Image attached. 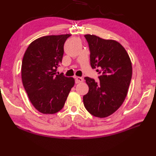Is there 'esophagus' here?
Masks as SVG:
<instances>
[{
    "mask_svg": "<svg viewBox=\"0 0 156 156\" xmlns=\"http://www.w3.org/2000/svg\"><path fill=\"white\" fill-rule=\"evenodd\" d=\"M83 81V78L82 77H76L75 78V82L76 84H78V83H80Z\"/></svg>",
    "mask_w": 156,
    "mask_h": 156,
    "instance_id": "esophagus-1",
    "label": "esophagus"
}]
</instances>
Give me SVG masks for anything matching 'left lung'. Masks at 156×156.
I'll return each mask as SVG.
<instances>
[{"label":"left lung","instance_id":"8db88e82","mask_svg":"<svg viewBox=\"0 0 156 156\" xmlns=\"http://www.w3.org/2000/svg\"><path fill=\"white\" fill-rule=\"evenodd\" d=\"M90 49L92 68H98L99 81L85 77L88 92L83 97L86 109L94 117L105 118L124 102L132 77V65L119 42L94 35H85Z\"/></svg>","mask_w":156,"mask_h":156}]
</instances>
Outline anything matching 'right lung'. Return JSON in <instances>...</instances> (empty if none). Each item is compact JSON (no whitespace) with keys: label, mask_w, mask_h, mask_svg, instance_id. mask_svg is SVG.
Returning a JSON list of instances; mask_svg holds the SVG:
<instances>
[{"label":"right lung","mask_w":156,"mask_h":156,"mask_svg":"<svg viewBox=\"0 0 156 156\" xmlns=\"http://www.w3.org/2000/svg\"><path fill=\"white\" fill-rule=\"evenodd\" d=\"M70 34L48 35L29 45L23 58V87L34 107L44 114H54L64 107L74 79L56 70L62 63L64 43Z\"/></svg>","instance_id":"obj_1"}]
</instances>
